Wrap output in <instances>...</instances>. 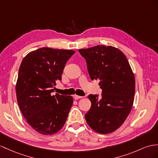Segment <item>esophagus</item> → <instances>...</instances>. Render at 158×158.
<instances>
[{
  "instance_id": "1",
  "label": "esophagus",
  "mask_w": 158,
  "mask_h": 158,
  "mask_svg": "<svg viewBox=\"0 0 158 158\" xmlns=\"http://www.w3.org/2000/svg\"><path fill=\"white\" fill-rule=\"evenodd\" d=\"M82 98V97H81V96H78V95H76V94L74 95V98L75 100H78V99Z\"/></svg>"
}]
</instances>
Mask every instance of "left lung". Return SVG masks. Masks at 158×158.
Listing matches in <instances>:
<instances>
[{
    "instance_id": "8db88e82",
    "label": "left lung",
    "mask_w": 158,
    "mask_h": 158,
    "mask_svg": "<svg viewBox=\"0 0 158 158\" xmlns=\"http://www.w3.org/2000/svg\"><path fill=\"white\" fill-rule=\"evenodd\" d=\"M85 59L90 78L99 80L101 97L89 94L88 125L101 134L114 131L128 117L134 101L135 80L125 55L113 46L97 45L78 50Z\"/></svg>"
}]
</instances>
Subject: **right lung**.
I'll use <instances>...</instances> for the list:
<instances>
[{
    "instance_id": "right-lung-1",
    "label": "right lung",
    "mask_w": 158,
    "mask_h": 158,
    "mask_svg": "<svg viewBox=\"0 0 158 158\" xmlns=\"http://www.w3.org/2000/svg\"><path fill=\"white\" fill-rule=\"evenodd\" d=\"M74 53L73 50L41 48L29 53L19 67L16 84L19 106L27 123L42 135L57 133L66 121L72 97L52 93Z\"/></svg>"
}]
</instances>
